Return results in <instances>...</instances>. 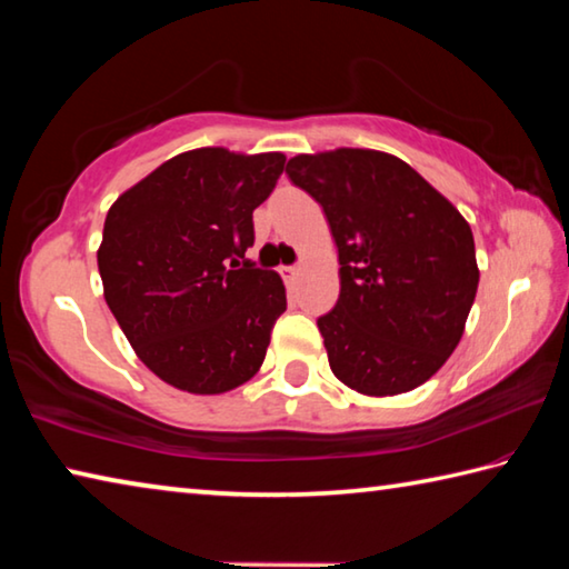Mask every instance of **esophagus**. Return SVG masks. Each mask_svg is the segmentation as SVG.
<instances>
[{"label": "esophagus", "instance_id": "esophagus-1", "mask_svg": "<svg viewBox=\"0 0 569 569\" xmlns=\"http://www.w3.org/2000/svg\"><path fill=\"white\" fill-rule=\"evenodd\" d=\"M281 273L286 276V281H288V283L296 286L298 276H301V268H298V266H286V268H281Z\"/></svg>", "mask_w": 569, "mask_h": 569}]
</instances>
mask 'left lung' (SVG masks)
Returning <instances> with one entry per match:
<instances>
[{"mask_svg":"<svg viewBox=\"0 0 569 569\" xmlns=\"http://www.w3.org/2000/svg\"><path fill=\"white\" fill-rule=\"evenodd\" d=\"M286 172L321 203L339 248L341 293L319 319L333 377L363 397L421 387L457 349L477 296L465 216L381 150L296 156Z\"/></svg>","mask_w":569,"mask_h":569,"instance_id":"8db88e82","label":"left lung"}]
</instances>
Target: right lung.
I'll list each match as a JSON object with an SVG mask.
<instances>
[{
	"label": "right lung",
	"instance_id": "right-lung-1",
	"mask_svg": "<svg viewBox=\"0 0 569 569\" xmlns=\"http://www.w3.org/2000/svg\"><path fill=\"white\" fill-rule=\"evenodd\" d=\"M283 162V152L188 150L110 206L98 248L104 301L170 387L226 393L261 369L286 286L246 250Z\"/></svg>",
	"mask_w": 569,
	"mask_h": 569
}]
</instances>
